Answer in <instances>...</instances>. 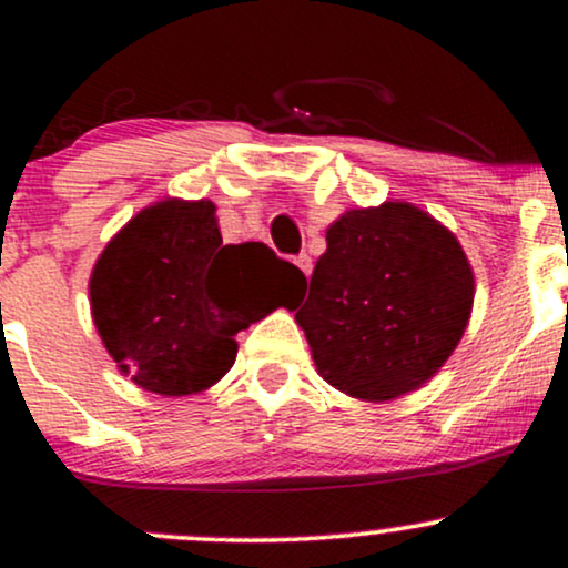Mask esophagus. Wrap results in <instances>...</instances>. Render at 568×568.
<instances>
[{"label":"esophagus","mask_w":568,"mask_h":568,"mask_svg":"<svg viewBox=\"0 0 568 568\" xmlns=\"http://www.w3.org/2000/svg\"><path fill=\"white\" fill-rule=\"evenodd\" d=\"M293 262H296V266H298V270H302V272H304V275H306V277H310V275H312V258H310V256H306V253H298V256H296V258H293Z\"/></svg>","instance_id":"34e87169"}]
</instances>
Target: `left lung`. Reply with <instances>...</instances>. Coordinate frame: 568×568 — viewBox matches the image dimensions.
I'll return each instance as SVG.
<instances>
[{"instance_id":"left-lung-1","label":"left lung","mask_w":568,"mask_h":568,"mask_svg":"<svg viewBox=\"0 0 568 568\" xmlns=\"http://www.w3.org/2000/svg\"><path fill=\"white\" fill-rule=\"evenodd\" d=\"M325 243L296 312L317 374L368 403L425 387L473 315L475 275L456 234L422 207L387 200L344 211Z\"/></svg>"}]
</instances>
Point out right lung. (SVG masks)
I'll return each instance as SVG.
<instances>
[{
    "mask_svg": "<svg viewBox=\"0 0 568 568\" xmlns=\"http://www.w3.org/2000/svg\"><path fill=\"white\" fill-rule=\"evenodd\" d=\"M302 270L264 243L224 245L211 200L165 197L122 226L90 272V315L116 368L165 397L211 389L234 336L291 310Z\"/></svg>",
    "mask_w": 568,
    "mask_h": 568,
    "instance_id": "1",
    "label": "right lung"
}]
</instances>
